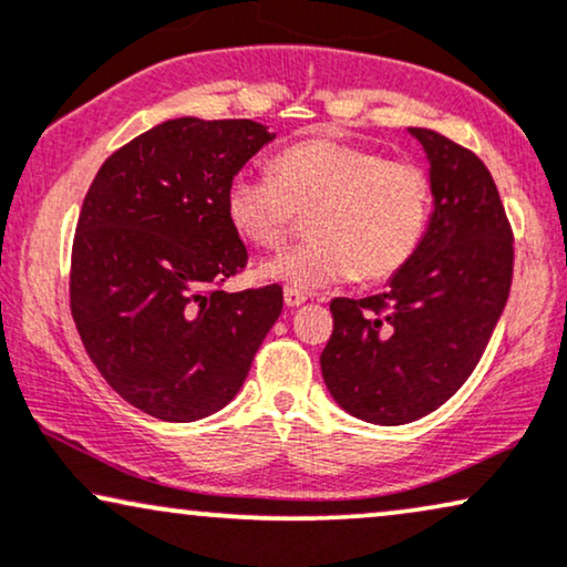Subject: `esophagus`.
<instances>
[{
	"instance_id": "esophagus-1",
	"label": "esophagus",
	"mask_w": 567,
	"mask_h": 567,
	"mask_svg": "<svg viewBox=\"0 0 567 567\" xmlns=\"http://www.w3.org/2000/svg\"><path fill=\"white\" fill-rule=\"evenodd\" d=\"M306 303V292L300 290H292V288H285V306L288 308H298Z\"/></svg>"
}]
</instances>
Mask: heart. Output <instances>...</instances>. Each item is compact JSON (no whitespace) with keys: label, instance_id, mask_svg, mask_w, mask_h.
Here are the masks:
<instances>
[{"label":"heart","instance_id":"obj_1","mask_svg":"<svg viewBox=\"0 0 567 567\" xmlns=\"http://www.w3.org/2000/svg\"><path fill=\"white\" fill-rule=\"evenodd\" d=\"M225 213L238 236L261 248L282 244L298 213H313L311 244L259 264L261 279L311 292L402 269L425 236L430 181L410 161L319 137L282 150L275 173L238 171Z\"/></svg>","mask_w":567,"mask_h":567}]
</instances>
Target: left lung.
<instances>
[{
	"instance_id": "obj_1",
	"label": "left lung",
	"mask_w": 567,
	"mask_h": 567,
	"mask_svg": "<svg viewBox=\"0 0 567 567\" xmlns=\"http://www.w3.org/2000/svg\"><path fill=\"white\" fill-rule=\"evenodd\" d=\"M427 157L425 236L381 296L334 298L321 352L329 394L352 417L404 425L462 389L501 321L513 275V236L495 181L477 155L410 126Z\"/></svg>"
}]
</instances>
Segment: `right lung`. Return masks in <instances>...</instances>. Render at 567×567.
Instances as JSON below:
<instances>
[{
	"label": "right lung",
	"mask_w": 567,
	"mask_h": 567,
	"mask_svg": "<svg viewBox=\"0 0 567 567\" xmlns=\"http://www.w3.org/2000/svg\"><path fill=\"white\" fill-rule=\"evenodd\" d=\"M277 134L251 118L163 121L87 188L70 303L105 383L165 422L220 412L282 313V288L225 292L248 251L225 213L230 178Z\"/></svg>",
	"instance_id": "1"
}]
</instances>
